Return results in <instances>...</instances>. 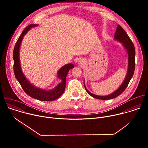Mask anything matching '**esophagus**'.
Segmentation results:
<instances>
[{"label":"esophagus","mask_w":148,"mask_h":148,"mask_svg":"<svg viewBox=\"0 0 148 148\" xmlns=\"http://www.w3.org/2000/svg\"><path fill=\"white\" fill-rule=\"evenodd\" d=\"M85 62H86V61H85V60H84V59H79V60H78V64H79V65H84V64H85Z\"/></svg>","instance_id":"1"}]
</instances>
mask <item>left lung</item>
Here are the masks:
<instances>
[{
	"instance_id": "8db88e82",
	"label": "left lung",
	"mask_w": 148,
	"mask_h": 148,
	"mask_svg": "<svg viewBox=\"0 0 148 148\" xmlns=\"http://www.w3.org/2000/svg\"><path fill=\"white\" fill-rule=\"evenodd\" d=\"M114 39L121 42L122 43V45L127 51L128 55V71L126 74V77L121 84V86L114 92L112 94L105 95V96H99L97 95H95L91 92H90L86 87L85 84H84V87L86 88V91L88 92L89 95L92 96L95 98H97L99 99L102 100H108L114 98L120 94H121L123 91L127 87L128 84L131 79L135 69V47L132 43V41L129 37L128 35L125 32V31L122 28L120 25H118L116 30L114 36Z\"/></svg>"
}]
</instances>
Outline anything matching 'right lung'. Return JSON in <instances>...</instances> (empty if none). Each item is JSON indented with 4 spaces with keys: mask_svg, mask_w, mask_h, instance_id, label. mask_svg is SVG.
Instances as JSON below:
<instances>
[{
    "mask_svg": "<svg viewBox=\"0 0 148 148\" xmlns=\"http://www.w3.org/2000/svg\"><path fill=\"white\" fill-rule=\"evenodd\" d=\"M37 25H30L27 26L18 37L16 43L14 46L13 50V61H14V73L17 80L23 89L24 91L30 97L37 99L40 101H51L58 98L64 92L66 88V78L69 70L74 68L73 64H67L62 67L57 73V77L61 79V82L53 90L47 91L43 89L38 88L32 84H31L23 74L20 66L19 50L21 43L25 35L27 32L33 27L37 26Z\"/></svg>",
    "mask_w": 148,
    "mask_h": 148,
    "instance_id": "obj_1",
    "label": "right lung"
}]
</instances>
